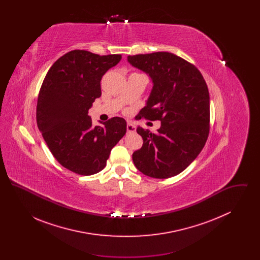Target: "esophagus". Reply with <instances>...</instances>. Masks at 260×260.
I'll list each match as a JSON object with an SVG mask.
<instances>
[{
    "mask_svg": "<svg viewBox=\"0 0 260 260\" xmlns=\"http://www.w3.org/2000/svg\"><path fill=\"white\" fill-rule=\"evenodd\" d=\"M126 131H127V133H135L136 131V126L135 124L128 122L126 124Z\"/></svg>",
    "mask_w": 260,
    "mask_h": 260,
    "instance_id": "esophagus-1",
    "label": "esophagus"
}]
</instances>
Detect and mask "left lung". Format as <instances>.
I'll list each match as a JSON object with an SVG mask.
<instances>
[{"label": "left lung", "instance_id": "left-lung-1", "mask_svg": "<svg viewBox=\"0 0 260 260\" xmlns=\"http://www.w3.org/2000/svg\"><path fill=\"white\" fill-rule=\"evenodd\" d=\"M127 61L145 72L153 87L140 116L161 121L157 133L140 126L142 147L134 152L136 169L153 178L183 172L204 148L210 133V94L198 69L166 51L128 55Z\"/></svg>", "mask_w": 260, "mask_h": 260}]
</instances>
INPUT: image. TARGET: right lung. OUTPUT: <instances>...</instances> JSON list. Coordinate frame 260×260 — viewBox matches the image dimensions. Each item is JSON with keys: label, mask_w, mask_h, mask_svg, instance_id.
<instances>
[{"label": "right lung", "mask_w": 260, "mask_h": 260, "mask_svg": "<svg viewBox=\"0 0 260 260\" xmlns=\"http://www.w3.org/2000/svg\"><path fill=\"white\" fill-rule=\"evenodd\" d=\"M122 59L87 50L65 53L52 64L39 92L37 124L53 157L81 175L102 171L112 148L126 133V122L114 117L92 125L88 110L101 95L102 76Z\"/></svg>", "instance_id": "right-lung-1"}]
</instances>
